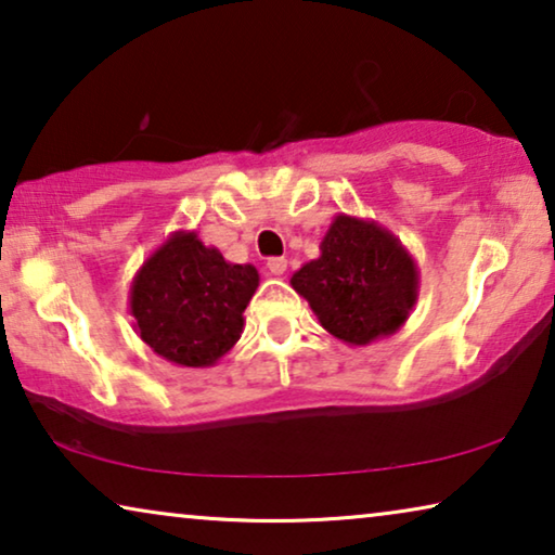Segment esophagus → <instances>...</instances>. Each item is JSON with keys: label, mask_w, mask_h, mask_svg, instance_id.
<instances>
[{"label": "esophagus", "mask_w": 555, "mask_h": 555, "mask_svg": "<svg viewBox=\"0 0 555 555\" xmlns=\"http://www.w3.org/2000/svg\"><path fill=\"white\" fill-rule=\"evenodd\" d=\"M286 267H288V261L284 259V256H274V259L267 261V269H269L271 276H284Z\"/></svg>", "instance_id": "obj_1"}]
</instances>
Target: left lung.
Wrapping results in <instances>:
<instances>
[{"mask_svg": "<svg viewBox=\"0 0 555 555\" xmlns=\"http://www.w3.org/2000/svg\"><path fill=\"white\" fill-rule=\"evenodd\" d=\"M319 249L292 286L331 336L369 346L406 324L418 301V267L399 236L374 219L336 214Z\"/></svg>", "mask_w": 555, "mask_h": 555, "instance_id": "left-lung-1", "label": "left lung"}]
</instances>
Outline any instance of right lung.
<instances>
[{"instance_id":"right-lung-1","label":"right lung","mask_w":555,"mask_h":555,"mask_svg":"<svg viewBox=\"0 0 555 555\" xmlns=\"http://www.w3.org/2000/svg\"><path fill=\"white\" fill-rule=\"evenodd\" d=\"M256 286L251 263L227 261L196 231H173L131 279L129 313L139 338L162 359L209 369L242 338Z\"/></svg>"}]
</instances>
